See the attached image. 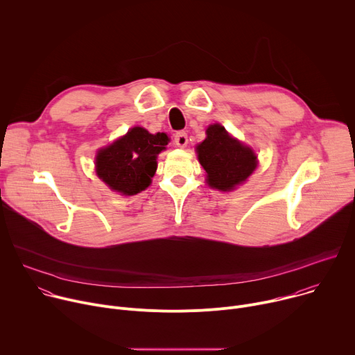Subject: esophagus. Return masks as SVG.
I'll return each instance as SVG.
<instances>
[{
	"label": "esophagus",
	"mask_w": 355,
	"mask_h": 355,
	"mask_svg": "<svg viewBox=\"0 0 355 355\" xmlns=\"http://www.w3.org/2000/svg\"><path fill=\"white\" fill-rule=\"evenodd\" d=\"M174 143H175V146H178V147H185L187 144H188V136H187V133L185 132H177L175 135H174Z\"/></svg>",
	"instance_id": "esophagus-1"
}]
</instances>
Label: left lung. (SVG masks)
I'll list each match as a JSON object with an SVG mask.
<instances>
[{
	"mask_svg": "<svg viewBox=\"0 0 355 355\" xmlns=\"http://www.w3.org/2000/svg\"><path fill=\"white\" fill-rule=\"evenodd\" d=\"M198 160L208 174V184L230 191L244 182L257 167V156L250 147L233 139L223 126L211 125L207 139L196 147Z\"/></svg>",
	"mask_w": 355,
	"mask_h": 355,
	"instance_id": "8db88e82",
	"label": "left lung"
}]
</instances>
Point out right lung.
Segmentation results:
<instances>
[{
	"instance_id": "obj_1",
	"label": "right lung",
	"mask_w": 355,
	"mask_h": 355,
	"mask_svg": "<svg viewBox=\"0 0 355 355\" xmlns=\"http://www.w3.org/2000/svg\"><path fill=\"white\" fill-rule=\"evenodd\" d=\"M167 143L166 133L151 135L143 128H133L123 137L98 151L96 174L111 189L136 195L150 185L157 170V155Z\"/></svg>"
}]
</instances>
